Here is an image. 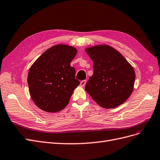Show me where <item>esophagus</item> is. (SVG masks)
Listing matches in <instances>:
<instances>
[{
	"mask_svg": "<svg viewBox=\"0 0 160 160\" xmlns=\"http://www.w3.org/2000/svg\"><path fill=\"white\" fill-rule=\"evenodd\" d=\"M86 80H82V81L80 82V86H82V87H84V86L86 85Z\"/></svg>",
	"mask_w": 160,
	"mask_h": 160,
	"instance_id": "1",
	"label": "esophagus"
}]
</instances>
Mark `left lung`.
I'll use <instances>...</instances> for the list:
<instances>
[{
    "label": "left lung",
    "instance_id": "8db88e82",
    "mask_svg": "<svg viewBox=\"0 0 160 160\" xmlns=\"http://www.w3.org/2000/svg\"><path fill=\"white\" fill-rule=\"evenodd\" d=\"M85 50L94 62V73L85 90L102 108H114L122 104L133 89L136 75L133 67L108 45H98Z\"/></svg>",
    "mask_w": 160,
    "mask_h": 160
}]
</instances>
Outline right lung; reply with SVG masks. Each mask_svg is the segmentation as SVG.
Returning a JSON list of instances; mask_svg holds the SVG:
<instances>
[{"label":"right lung","instance_id":"1","mask_svg":"<svg viewBox=\"0 0 160 160\" xmlns=\"http://www.w3.org/2000/svg\"><path fill=\"white\" fill-rule=\"evenodd\" d=\"M77 50L58 44L50 48L31 66L28 74L29 92L41 110L57 112L68 104L74 90L80 84L76 71L70 66Z\"/></svg>","mask_w":160,"mask_h":160}]
</instances>
